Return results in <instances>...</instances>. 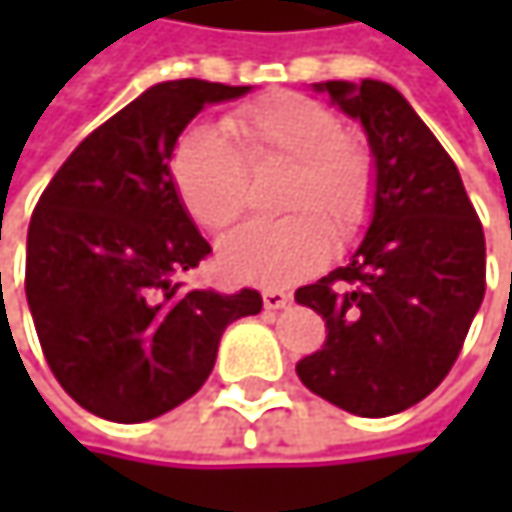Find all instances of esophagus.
<instances>
[{
  "instance_id": "1",
  "label": "esophagus",
  "mask_w": 512,
  "mask_h": 512,
  "mask_svg": "<svg viewBox=\"0 0 512 512\" xmlns=\"http://www.w3.org/2000/svg\"><path fill=\"white\" fill-rule=\"evenodd\" d=\"M287 305H290V293L287 290H278V287H266L263 290V308L278 311V308H287Z\"/></svg>"
}]
</instances>
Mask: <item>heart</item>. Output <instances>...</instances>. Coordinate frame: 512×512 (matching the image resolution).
Here are the masks:
<instances>
[{
    "label": "heart",
    "instance_id": "heart-1",
    "mask_svg": "<svg viewBox=\"0 0 512 512\" xmlns=\"http://www.w3.org/2000/svg\"><path fill=\"white\" fill-rule=\"evenodd\" d=\"M222 139L210 127H186L168 154L177 201L204 231L231 228L249 198V171L287 162L275 192L284 216L252 222L219 246L231 278L281 287L314 272L335 246L353 243L376 204L373 148L344 130L335 109L299 94L269 91L225 115Z\"/></svg>",
    "mask_w": 512,
    "mask_h": 512
}]
</instances>
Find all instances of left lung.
Masks as SVG:
<instances>
[{
  "label": "left lung",
  "instance_id": "obj_1",
  "mask_svg": "<svg viewBox=\"0 0 512 512\" xmlns=\"http://www.w3.org/2000/svg\"><path fill=\"white\" fill-rule=\"evenodd\" d=\"M358 118L379 186L367 237L347 266L299 287L326 344L296 364L305 388L385 418L424 400L460 356L486 290V240L460 171L403 94L385 82H323Z\"/></svg>",
  "mask_w": 512,
  "mask_h": 512
}]
</instances>
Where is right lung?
<instances>
[{
	"label": "right lung",
	"instance_id": "obj_1",
	"mask_svg": "<svg viewBox=\"0 0 512 512\" xmlns=\"http://www.w3.org/2000/svg\"><path fill=\"white\" fill-rule=\"evenodd\" d=\"M249 85L159 82L88 133L29 222L26 299L58 385L88 412L139 424L189 400L228 323L260 314L252 287L189 290L210 255L168 177L183 127Z\"/></svg>",
	"mask_w": 512,
	"mask_h": 512
}]
</instances>
